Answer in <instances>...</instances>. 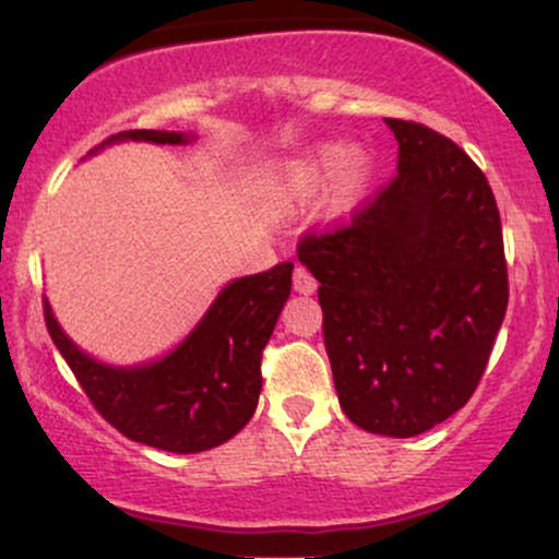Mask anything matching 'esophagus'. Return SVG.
<instances>
[{
	"mask_svg": "<svg viewBox=\"0 0 559 559\" xmlns=\"http://www.w3.org/2000/svg\"><path fill=\"white\" fill-rule=\"evenodd\" d=\"M294 288H297L299 294H305V297H310V294H316L318 281L312 278L307 267H297V271H294Z\"/></svg>",
	"mask_w": 559,
	"mask_h": 559,
	"instance_id": "1",
	"label": "esophagus"
}]
</instances>
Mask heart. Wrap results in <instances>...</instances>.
<instances>
[{
	"mask_svg": "<svg viewBox=\"0 0 559 559\" xmlns=\"http://www.w3.org/2000/svg\"><path fill=\"white\" fill-rule=\"evenodd\" d=\"M376 178V159L360 146L325 141L301 155L284 159L273 170L267 189L284 202H310L325 191L331 217H349L368 197Z\"/></svg>",
	"mask_w": 559,
	"mask_h": 559,
	"instance_id": "obj_1",
	"label": "heart"
}]
</instances>
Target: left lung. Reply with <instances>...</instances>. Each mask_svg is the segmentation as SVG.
<instances>
[{"mask_svg":"<svg viewBox=\"0 0 559 559\" xmlns=\"http://www.w3.org/2000/svg\"><path fill=\"white\" fill-rule=\"evenodd\" d=\"M396 176L349 226L299 243L320 281L344 415L409 439L465 407L507 310L499 210L478 165L420 123L386 118Z\"/></svg>","mask_w":559,"mask_h":559,"instance_id":"8db88e82","label":"left lung"}]
</instances>
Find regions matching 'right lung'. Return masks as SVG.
I'll return each instance as SVG.
<instances>
[{
  "mask_svg": "<svg viewBox=\"0 0 559 559\" xmlns=\"http://www.w3.org/2000/svg\"><path fill=\"white\" fill-rule=\"evenodd\" d=\"M183 131H123L88 155L120 141L183 146ZM294 262L228 281L199 323L165 352L139 365L102 362L68 336L44 297V320L86 396L120 433L139 444L197 454L226 444L258 409L262 349L292 294Z\"/></svg>",
  "mask_w": 559,
  "mask_h": 559,
  "instance_id": "right-lung-1",
  "label": "right lung"
}]
</instances>
